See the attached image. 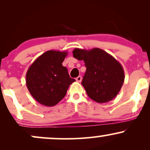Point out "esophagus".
I'll return each mask as SVG.
<instances>
[{
	"label": "esophagus",
	"mask_w": 150,
	"mask_h": 150,
	"mask_svg": "<svg viewBox=\"0 0 150 150\" xmlns=\"http://www.w3.org/2000/svg\"><path fill=\"white\" fill-rule=\"evenodd\" d=\"M82 76H78L76 78V81L77 82H80L81 81H82Z\"/></svg>",
	"instance_id": "obj_1"
}]
</instances>
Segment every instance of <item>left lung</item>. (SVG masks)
Returning a JSON list of instances; mask_svg holds the SVG:
<instances>
[{
    "mask_svg": "<svg viewBox=\"0 0 150 150\" xmlns=\"http://www.w3.org/2000/svg\"><path fill=\"white\" fill-rule=\"evenodd\" d=\"M74 58L84 61L87 68L82 81L87 95L98 103H106L118 94L125 74L120 63L111 55L98 48L75 49Z\"/></svg>",
    "mask_w": 150,
    "mask_h": 150,
    "instance_id": "left-lung-1",
    "label": "left lung"
}]
</instances>
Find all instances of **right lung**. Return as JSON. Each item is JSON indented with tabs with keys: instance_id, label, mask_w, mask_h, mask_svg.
<instances>
[{
	"instance_id": "obj_1",
	"label": "right lung",
	"mask_w": 150,
	"mask_h": 150,
	"mask_svg": "<svg viewBox=\"0 0 150 150\" xmlns=\"http://www.w3.org/2000/svg\"><path fill=\"white\" fill-rule=\"evenodd\" d=\"M67 51L50 50L39 56L26 73V85L36 101L46 106L56 105L75 80L62 63Z\"/></svg>"
}]
</instances>
